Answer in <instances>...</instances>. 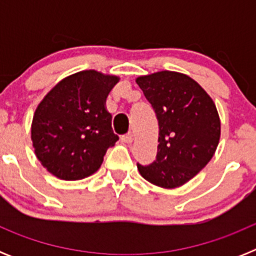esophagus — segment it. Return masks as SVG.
Here are the masks:
<instances>
[{
	"mask_svg": "<svg viewBox=\"0 0 256 256\" xmlns=\"http://www.w3.org/2000/svg\"><path fill=\"white\" fill-rule=\"evenodd\" d=\"M122 141H123L124 144H132V142H133V134H132V133L124 134L123 137H122Z\"/></svg>",
	"mask_w": 256,
	"mask_h": 256,
	"instance_id": "esophagus-1",
	"label": "esophagus"
}]
</instances>
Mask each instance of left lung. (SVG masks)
<instances>
[{
  "mask_svg": "<svg viewBox=\"0 0 256 256\" xmlns=\"http://www.w3.org/2000/svg\"><path fill=\"white\" fill-rule=\"evenodd\" d=\"M159 122L158 155L152 164H137L146 180L177 188L195 177L212 160L220 138L218 110L196 80L162 70L136 78Z\"/></svg>",
  "mask_w": 256,
  "mask_h": 256,
  "instance_id": "1",
  "label": "left lung"
}]
</instances>
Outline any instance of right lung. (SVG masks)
Returning a JSON list of instances; mask_svg holds the SVG:
<instances>
[{
  "label": "right lung",
  "mask_w": 256,
  "mask_h": 256,
  "mask_svg": "<svg viewBox=\"0 0 256 256\" xmlns=\"http://www.w3.org/2000/svg\"><path fill=\"white\" fill-rule=\"evenodd\" d=\"M119 79L82 70L61 79L38 104L30 138L37 159L52 176L79 180L98 170L108 148L119 140L106 108Z\"/></svg>",
  "instance_id": "1"
}]
</instances>
